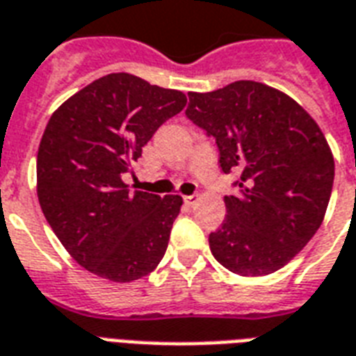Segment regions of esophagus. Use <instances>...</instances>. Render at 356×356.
Here are the masks:
<instances>
[{
	"label": "esophagus",
	"mask_w": 356,
	"mask_h": 356,
	"mask_svg": "<svg viewBox=\"0 0 356 356\" xmlns=\"http://www.w3.org/2000/svg\"><path fill=\"white\" fill-rule=\"evenodd\" d=\"M197 200H198V195H186V197H184V202H186L187 206H193Z\"/></svg>",
	"instance_id": "esophagus-1"
}]
</instances>
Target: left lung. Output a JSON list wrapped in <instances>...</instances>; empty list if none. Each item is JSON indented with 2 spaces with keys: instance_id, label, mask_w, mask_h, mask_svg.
I'll return each mask as SVG.
<instances>
[{
  "instance_id": "8db88e82",
  "label": "left lung",
  "mask_w": 356,
  "mask_h": 356,
  "mask_svg": "<svg viewBox=\"0 0 356 356\" xmlns=\"http://www.w3.org/2000/svg\"><path fill=\"white\" fill-rule=\"evenodd\" d=\"M187 96L186 117L216 139L222 172L239 176L209 234L211 254L241 277L278 271L323 222L334 181L325 135L296 100L258 81Z\"/></svg>"
}]
</instances>
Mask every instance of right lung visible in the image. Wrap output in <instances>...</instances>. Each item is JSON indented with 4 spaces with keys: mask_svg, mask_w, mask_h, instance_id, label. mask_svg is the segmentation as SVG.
Returning <instances> with one entry per match:
<instances>
[{
    "mask_svg": "<svg viewBox=\"0 0 356 356\" xmlns=\"http://www.w3.org/2000/svg\"><path fill=\"white\" fill-rule=\"evenodd\" d=\"M184 92L131 74H109L51 115L37 156V195L74 260L113 282L152 273L163 258L181 197L129 191L122 176Z\"/></svg>",
    "mask_w": 356,
    "mask_h": 356,
    "instance_id": "right-lung-1",
    "label": "right lung"
}]
</instances>
